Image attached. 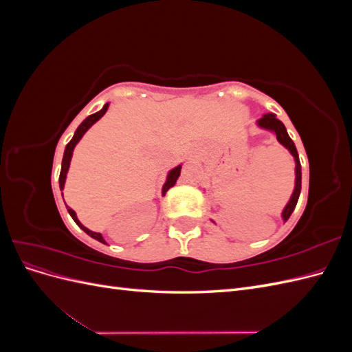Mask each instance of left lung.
I'll use <instances>...</instances> for the list:
<instances>
[{"label": "left lung", "instance_id": "left-lung-1", "mask_svg": "<svg viewBox=\"0 0 352 352\" xmlns=\"http://www.w3.org/2000/svg\"><path fill=\"white\" fill-rule=\"evenodd\" d=\"M257 126L260 127V129H264V131H269L272 132L273 135H276V140H278L287 151H289L295 160V186H294V192L289 198V201H287V204L285 206V208L282 210V219L283 221H286L287 219L291 217V214L294 212L295 207H296V202H298V198H300V194H301V163H300V157H298V151H296V146L294 144V141L289 138V135H287L286 132V127L285 124L276 117V114L273 113H267L264 114L261 119L257 120ZM214 223V221H212Z\"/></svg>", "mask_w": 352, "mask_h": 352}]
</instances>
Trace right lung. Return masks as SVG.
<instances>
[{
  "label": "right lung",
  "mask_w": 352,
  "mask_h": 352,
  "mask_svg": "<svg viewBox=\"0 0 352 352\" xmlns=\"http://www.w3.org/2000/svg\"><path fill=\"white\" fill-rule=\"evenodd\" d=\"M109 110V102L104 105V107L100 110V111H97V113H94V114H91V116H88L87 119H85L80 124H79V127L76 129V132H74V135H73V138L70 140V142L66 145V150H65V155H63V162H61V172H60V179H58V184H60V190H63L65 189V184H66V177H67V172H69V167H70V162H72V155H73V150H74V146L78 145V142L82 140V136L87 133V131L89 129V127L94 124V123H97L101 117L105 114V111ZM180 168H182V164H179V166H176V167H173L172 170H170V172L167 173V177H166V182H164V185H163V189H162V195L164 197L166 195V192L167 190L172 188V186H175V184L177 182V179H179V176H180ZM61 197H63V192H61ZM66 208H67V211H69V214L72 216V219L74 220V223H76V225L85 232V233H88V235L91 236V238H94V239H97L98 242H101V243H107L105 242V239L102 238V235L101 233H98V232H92V230H89L88 228H85L82 223L79 221V219H78V216H76V212H74L69 206H66Z\"/></svg>",
  "instance_id": "obj_1"
}]
</instances>
